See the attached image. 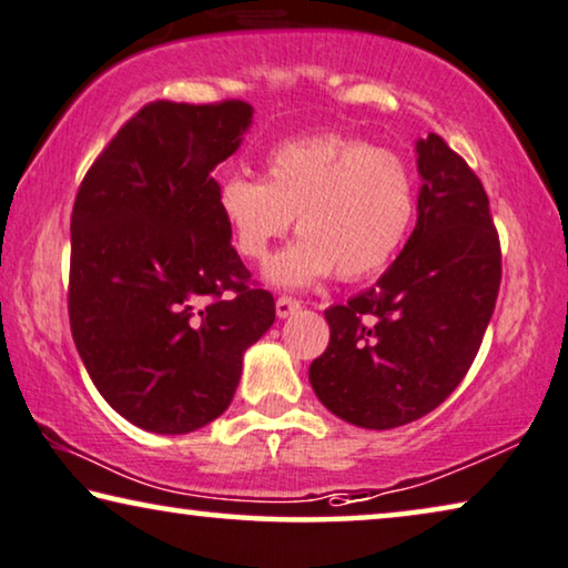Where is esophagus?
<instances>
[{"label":"esophagus","mask_w":568,"mask_h":568,"mask_svg":"<svg viewBox=\"0 0 568 568\" xmlns=\"http://www.w3.org/2000/svg\"><path fill=\"white\" fill-rule=\"evenodd\" d=\"M301 308V303L295 301V298H287V295H281V298L275 301V313H277V318H287V316H293L295 311Z\"/></svg>","instance_id":"esophagus-1"}]
</instances>
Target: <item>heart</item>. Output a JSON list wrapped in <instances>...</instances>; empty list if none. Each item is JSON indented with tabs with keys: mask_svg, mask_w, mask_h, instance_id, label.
Masks as SVG:
<instances>
[{
	"mask_svg": "<svg viewBox=\"0 0 568 568\" xmlns=\"http://www.w3.org/2000/svg\"><path fill=\"white\" fill-rule=\"evenodd\" d=\"M219 211L242 257L267 260L295 219L301 240L267 270L277 287L336 273L362 281L390 265L416 219V175L393 150L344 134L285 142L265 160V181L226 178Z\"/></svg>",
	"mask_w": 568,
	"mask_h": 568,
	"instance_id": "obj_1",
	"label": "heart"
}]
</instances>
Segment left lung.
<instances>
[{
	"label": "left lung",
	"instance_id": "1",
	"mask_svg": "<svg viewBox=\"0 0 568 568\" xmlns=\"http://www.w3.org/2000/svg\"><path fill=\"white\" fill-rule=\"evenodd\" d=\"M416 152V230L375 287L324 311L332 336L308 369L318 400L362 428H397L438 408L477 357L500 291L481 181L434 132Z\"/></svg>",
	"mask_w": 568,
	"mask_h": 568
}]
</instances>
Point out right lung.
Instances as JSON below:
<instances>
[{
  "label": "right lung",
  "mask_w": 568,
  "mask_h": 568,
  "mask_svg": "<svg viewBox=\"0 0 568 568\" xmlns=\"http://www.w3.org/2000/svg\"><path fill=\"white\" fill-rule=\"evenodd\" d=\"M247 101H152L94 160L71 214L68 318L101 397L152 434L230 408L242 357L273 326L219 211L214 168L252 124Z\"/></svg>",
  "instance_id": "obj_1"
}]
</instances>
